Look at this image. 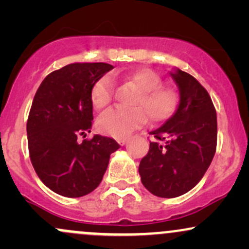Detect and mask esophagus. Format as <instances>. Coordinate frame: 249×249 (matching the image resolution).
Here are the masks:
<instances>
[{
  "instance_id": "34e87169",
  "label": "esophagus",
  "mask_w": 249,
  "mask_h": 249,
  "mask_svg": "<svg viewBox=\"0 0 249 249\" xmlns=\"http://www.w3.org/2000/svg\"><path fill=\"white\" fill-rule=\"evenodd\" d=\"M117 142H118L121 145H125L128 142V138H127V137H123V138L117 139Z\"/></svg>"
}]
</instances>
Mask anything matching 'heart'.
Segmentation results:
<instances>
[{"mask_svg": "<svg viewBox=\"0 0 249 249\" xmlns=\"http://www.w3.org/2000/svg\"><path fill=\"white\" fill-rule=\"evenodd\" d=\"M112 77L104 75L91 90V102L97 110L107 107L113 98L115 83ZM125 82L132 83L141 92L133 108H111L99 117L97 127L102 133L123 138L134 128L145 124L147 116L152 123H164L176 115L179 107V96L170 88L161 87V78L150 69L136 70L121 76Z\"/></svg>", "mask_w": 249, "mask_h": 249, "instance_id": "b5f03b06", "label": "heart"}]
</instances>
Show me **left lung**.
I'll list each match as a JSON object with an SVG mask.
<instances>
[{"mask_svg":"<svg viewBox=\"0 0 249 249\" xmlns=\"http://www.w3.org/2000/svg\"><path fill=\"white\" fill-rule=\"evenodd\" d=\"M180 91L172 118L150 134L139 174L146 190L160 198L182 196L201 180L216 150V111L207 90L185 71L171 73Z\"/></svg>","mask_w":249,"mask_h":249,"instance_id":"obj_1","label":"left lung"}]
</instances>
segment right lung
I'll return each mask as SVG.
<instances>
[{
  "instance_id": "right-lung-1",
  "label": "right lung",
  "mask_w": 249,
  "mask_h": 249,
  "mask_svg": "<svg viewBox=\"0 0 249 249\" xmlns=\"http://www.w3.org/2000/svg\"><path fill=\"white\" fill-rule=\"evenodd\" d=\"M107 63H73L43 79L28 117L30 160L43 184L59 196L78 198L101 184L110 154L121 147L115 139L95 134L91 90Z\"/></svg>"
}]
</instances>
